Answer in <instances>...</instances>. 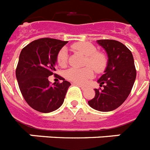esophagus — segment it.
<instances>
[{
  "mask_svg": "<svg viewBox=\"0 0 150 150\" xmlns=\"http://www.w3.org/2000/svg\"><path fill=\"white\" fill-rule=\"evenodd\" d=\"M77 86H79V87H81V89L83 90V91H85V90H86V87H83V86H82V85H81V84H78V83H77Z\"/></svg>",
  "mask_w": 150,
  "mask_h": 150,
  "instance_id": "34e87169",
  "label": "esophagus"
}]
</instances>
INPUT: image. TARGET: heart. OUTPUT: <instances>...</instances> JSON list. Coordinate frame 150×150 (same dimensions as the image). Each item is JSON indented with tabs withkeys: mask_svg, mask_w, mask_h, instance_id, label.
<instances>
[{
	"mask_svg": "<svg viewBox=\"0 0 150 150\" xmlns=\"http://www.w3.org/2000/svg\"><path fill=\"white\" fill-rule=\"evenodd\" d=\"M71 48L74 51L81 52L86 56L84 65L87 66L81 69L72 68L66 73V77L78 84H83L88 79L94 76L93 69L96 73H101L105 69L108 64L107 57L104 53L98 52L94 45L87 42H79L74 43ZM68 54L66 48H63L59 51L56 61L61 67H65L67 64Z\"/></svg>",
	"mask_w": 150,
	"mask_h": 150,
	"instance_id": "obj_1",
	"label": "heart"
}]
</instances>
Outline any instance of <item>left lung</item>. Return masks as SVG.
I'll return each mask as SVG.
<instances>
[{
  "mask_svg": "<svg viewBox=\"0 0 150 150\" xmlns=\"http://www.w3.org/2000/svg\"><path fill=\"white\" fill-rule=\"evenodd\" d=\"M97 42L105 50L108 57L105 74L98 81L100 88L88 104L100 111L118 108L126 100L136 81V69L131 51L122 42L100 39Z\"/></svg>",
  "mask_w": 150,
  "mask_h": 150,
  "instance_id": "8db88e82",
  "label": "left lung"
}]
</instances>
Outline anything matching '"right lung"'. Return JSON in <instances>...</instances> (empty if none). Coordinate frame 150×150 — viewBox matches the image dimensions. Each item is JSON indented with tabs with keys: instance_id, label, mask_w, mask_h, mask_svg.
Masks as SVG:
<instances>
[{
	"instance_id": "1",
	"label": "right lung",
	"mask_w": 150,
	"mask_h": 150,
	"mask_svg": "<svg viewBox=\"0 0 150 150\" xmlns=\"http://www.w3.org/2000/svg\"><path fill=\"white\" fill-rule=\"evenodd\" d=\"M67 41L42 38L30 42L21 50L17 66L19 89L28 105L35 110L49 113L63 105L70 83L51 84L49 76L56 74V56Z\"/></svg>"
}]
</instances>
